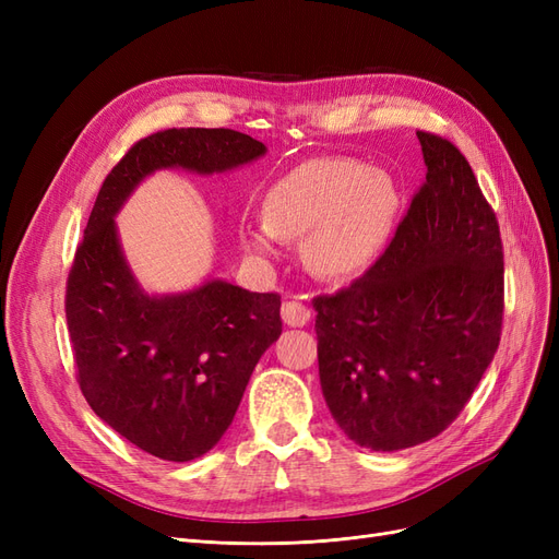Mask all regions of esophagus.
<instances>
[{"label": "esophagus", "mask_w": 559, "mask_h": 559, "mask_svg": "<svg viewBox=\"0 0 559 559\" xmlns=\"http://www.w3.org/2000/svg\"><path fill=\"white\" fill-rule=\"evenodd\" d=\"M312 312L308 308V302L302 300V296H292L284 300L282 306V319L286 326H306L310 321Z\"/></svg>", "instance_id": "obj_1"}]
</instances>
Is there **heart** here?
I'll list each match as a JSON object with an SVG mask.
<instances>
[{"instance_id": "b5f03b06", "label": "heart", "mask_w": 559, "mask_h": 559, "mask_svg": "<svg viewBox=\"0 0 559 559\" xmlns=\"http://www.w3.org/2000/svg\"><path fill=\"white\" fill-rule=\"evenodd\" d=\"M399 198L392 179L347 158H312L277 179L263 218L240 224L253 257H275L280 240L302 239V259L321 277L359 273L392 230Z\"/></svg>"}]
</instances>
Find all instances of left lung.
Here are the masks:
<instances>
[{"instance_id": "1", "label": "left lung", "mask_w": 559, "mask_h": 559, "mask_svg": "<svg viewBox=\"0 0 559 559\" xmlns=\"http://www.w3.org/2000/svg\"><path fill=\"white\" fill-rule=\"evenodd\" d=\"M427 181L347 289L317 296L319 382L347 438L376 452L445 431L492 364L503 319L497 216L452 142L417 132Z\"/></svg>"}]
</instances>
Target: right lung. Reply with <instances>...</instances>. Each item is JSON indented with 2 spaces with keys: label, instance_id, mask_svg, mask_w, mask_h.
<instances>
[{
  "label": "right lung",
  "instance_id": "1",
  "mask_svg": "<svg viewBox=\"0 0 559 559\" xmlns=\"http://www.w3.org/2000/svg\"><path fill=\"white\" fill-rule=\"evenodd\" d=\"M263 154L228 128L148 134L107 175L74 253L64 312L81 392L99 419L158 460L191 462L226 433L253 366L282 333V300L224 280L151 296L130 273L114 216L156 170L214 175Z\"/></svg>",
  "mask_w": 559,
  "mask_h": 559
}]
</instances>
